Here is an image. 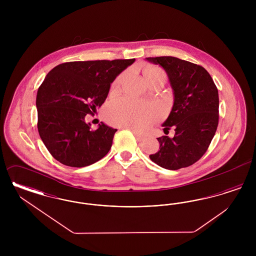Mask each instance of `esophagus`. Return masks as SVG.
<instances>
[{"label":"esophagus","mask_w":256,"mask_h":256,"mask_svg":"<svg viewBox=\"0 0 256 256\" xmlns=\"http://www.w3.org/2000/svg\"><path fill=\"white\" fill-rule=\"evenodd\" d=\"M132 132H134V135H135V137H136V139H137L138 141H143V140L145 139V136H144V135H142V134L136 132H135V130H132Z\"/></svg>","instance_id":"34e87169"}]
</instances>
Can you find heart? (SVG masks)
<instances>
[{
	"label": "heart",
	"mask_w": 256,
	"mask_h": 256,
	"mask_svg": "<svg viewBox=\"0 0 256 256\" xmlns=\"http://www.w3.org/2000/svg\"><path fill=\"white\" fill-rule=\"evenodd\" d=\"M144 74L146 78H150L154 76L165 74L158 68H148L145 70ZM124 74L117 76L112 84V89H118ZM160 111L158 108L148 106L144 102H135L130 98H122L117 100L108 112V119L112 124L130 128L134 130H143L158 118Z\"/></svg>",
	"instance_id": "heart-1"
}]
</instances>
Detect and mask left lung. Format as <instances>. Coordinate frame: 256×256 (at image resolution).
<instances>
[{
  "label": "left lung",
  "instance_id": "obj_1",
  "mask_svg": "<svg viewBox=\"0 0 256 256\" xmlns=\"http://www.w3.org/2000/svg\"><path fill=\"white\" fill-rule=\"evenodd\" d=\"M168 74L174 100L164 132L174 128L172 138H158L159 150L150 158L168 170L193 165L206 154L219 124V94L211 76L195 63L174 56L146 58Z\"/></svg>",
  "mask_w": 256,
  "mask_h": 256
}]
</instances>
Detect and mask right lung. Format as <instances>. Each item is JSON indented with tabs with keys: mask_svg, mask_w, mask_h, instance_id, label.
<instances>
[{
	"mask_svg": "<svg viewBox=\"0 0 256 256\" xmlns=\"http://www.w3.org/2000/svg\"><path fill=\"white\" fill-rule=\"evenodd\" d=\"M134 61H71L50 71L37 91V128L54 158L80 168L106 156L117 130L104 122L92 130L84 118L104 102L111 82Z\"/></svg>",
	"mask_w": 256,
	"mask_h": 256,
	"instance_id": "1",
	"label": "right lung"
}]
</instances>
